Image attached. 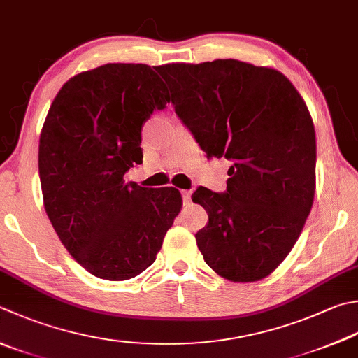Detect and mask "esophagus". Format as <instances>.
Segmentation results:
<instances>
[{"instance_id":"obj_1","label":"esophagus","mask_w":358,"mask_h":358,"mask_svg":"<svg viewBox=\"0 0 358 358\" xmlns=\"http://www.w3.org/2000/svg\"><path fill=\"white\" fill-rule=\"evenodd\" d=\"M180 194H182V201H184V204L190 202V196H192L190 190H180Z\"/></svg>"}]
</instances>
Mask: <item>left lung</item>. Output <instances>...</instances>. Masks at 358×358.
I'll return each mask as SVG.
<instances>
[{"instance_id":"obj_1","label":"left lung","mask_w":358,"mask_h":358,"mask_svg":"<svg viewBox=\"0 0 358 358\" xmlns=\"http://www.w3.org/2000/svg\"><path fill=\"white\" fill-rule=\"evenodd\" d=\"M156 70L207 159L232 162L224 193L198 187L192 194L208 215L194 235L202 257L227 280L266 278L313 204L316 140L304 99L280 71L235 59Z\"/></svg>"}]
</instances>
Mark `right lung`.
<instances>
[{
  "mask_svg": "<svg viewBox=\"0 0 358 358\" xmlns=\"http://www.w3.org/2000/svg\"><path fill=\"white\" fill-rule=\"evenodd\" d=\"M170 103L145 64H106L62 85L38 143L45 210L71 257L99 279L151 266L182 206L173 187L124 182L143 159L141 127Z\"/></svg>",
  "mask_w": 358,
  "mask_h": 358,
  "instance_id": "add662e5",
  "label": "right lung"
}]
</instances>
